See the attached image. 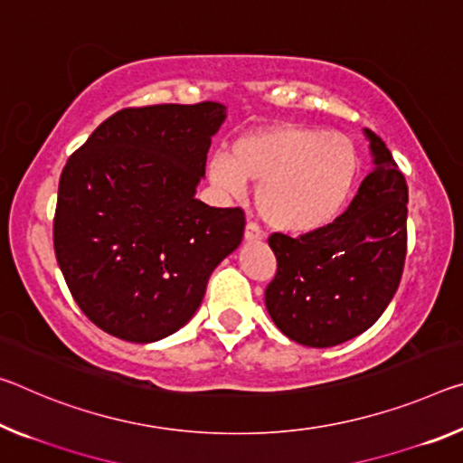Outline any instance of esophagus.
<instances>
[{
    "instance_id": "1",
    "label": "esophagus",
    "mask_w": 463,
    "mask_h": 463,
    "mask_svg": "<svg viewBox=\"0 0 463 463\" xmlns=\"http://www.w3.org/2000/svg\"><path fill=\"white\" fill-rule=\"evenodd\" d=\"M261 229L255 222H247L245 226V241H249V243H258V241H261Z\"/></svg>"
}]
</instances>
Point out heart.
<instances>
[{
    "label": "heart",
    "instance_id": "obj_1",
    "mask_svg": "<svg viewBox=\"0 0 463 463\" xmlns=\"http://www.w3.org/2000/svg\"><path fill=\"white\" fill-rule=\"evenodd\" d=\"M358 168L361 158L346 136L282 123L237 137L229 156L212 154L205 171L231 197L245 192V181L260 183L255 203L271 229L307 232L337 216Z\"/></svg>",
    "mask_w": 463,
    "mask_h": 463
}]
</instances>
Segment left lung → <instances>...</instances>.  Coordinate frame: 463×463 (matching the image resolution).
Wrapping results in <instances>:
<instances>
[{"label": "left lung", "instance_id": "8db88e82", "mask_svg": "<svg viewBox=\"0 0 463 463\" xmlns=\"http://www.w3.org/2000/svg\"><path fill=\"white\" fill-rule=\"evenodd\" d=\"M375 168L348 210L300 237L274 232L266 288L271 321L303 346L329 348L363 334L398 290L406 260L408 185L383 139L364 129Z\"/></svg>", "mask_w": 463, "mask_h": 463}]
</instances>
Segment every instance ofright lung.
I'll use <instances>...</instances> for the list:
<instances>
[{
  "label": "right lung",
  "instance_id": "obj_1",
  "mask_svg": "<svg viewBox=\"0 0 463 463\" xmlns=\"http://www.w3.org/2000/svg\"><path fill=\"white\" fill-rule=\"evenodd\" d=\"M224 119L226 107L212 100L123 109L63 166L55 258L102 332L136 344L175 334L243 241V210L195 200Z\"/></svg>",
  "mask_w": 463,
  "mask_h": 463
}]
</instances>
